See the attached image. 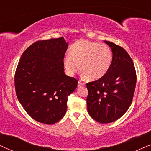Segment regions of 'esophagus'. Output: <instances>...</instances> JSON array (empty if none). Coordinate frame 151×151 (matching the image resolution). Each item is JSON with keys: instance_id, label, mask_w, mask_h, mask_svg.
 Masks as SVG:
<instances>
[{"instance_id": "esophagus-1", "label": "esophagus", "mask_w": 151, "mask_h": 151, "mask_svg": "<svg viewBox=\"0 0 151 151\" xmlns=\"http://www.w3.org/2000/svg\"><path fill=\"white\" fill-rule=\"evenodd\" d=\"M84 85V83L83 82H81V81H79L78 82V87H81V86H83Z\"/></svg>"}]
</instances>
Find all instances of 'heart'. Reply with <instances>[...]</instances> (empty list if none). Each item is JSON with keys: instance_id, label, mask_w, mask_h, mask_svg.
Here are the masks:
<instances>
[{"instance_id": "b5f03b06", "label": "heart", "mask_w": 151, "mask_h": 151, "mask_svg": "<svg viewBox=\"0 0 151 151\" xmlns=\"http://www.w3.org/2000/svg\"><path fill=\"white\" fill-rule=\"evenodd\" d=\"M112 52L104 43L79 40L71 46L69 55L63 58L66 72L72 75L78 69L90 80L103 77L108 72L112 62Z\"/></svg>"}]
</instances>
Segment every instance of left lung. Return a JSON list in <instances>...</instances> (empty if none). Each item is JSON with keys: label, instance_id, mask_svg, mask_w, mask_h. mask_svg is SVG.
Listing matches in <instances>:
<instances>
[{"label": "left lung", "instance_id": "1", "mask_svg": "<svg viewBox=\"0 0 151 151\" xmlns=\"http://www.w3.org/2000/svg\"><path fill=\"white\" fill-rule=\"evenodd\" d=\"M111 48L112 60L108 72L86 84L88 112L101 124L119 119L129 108L133 98L137 76L132 60L123 47L104 41Z\"/></svg>", "mask_w": 151, "mask_h": 151}]
</instances>
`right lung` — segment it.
<instances>
[{"label": "right lung", "instance_id": "1", "mask_svg": "<svg viewBox=\"0 0 151 151\" xmlns=\"http://www.w3.org/2000/svg\"><path fill=\"white\" fill-rule=\"evenodd\" d=\"M68 44L64 38L38 41L25 50L14 76L16 94L32 119L45 124L60 121L67 110L68 96L78 81L64 72Z\"/></svg>", "mask_w": 151, "mask_h": 151}]
</instances>
